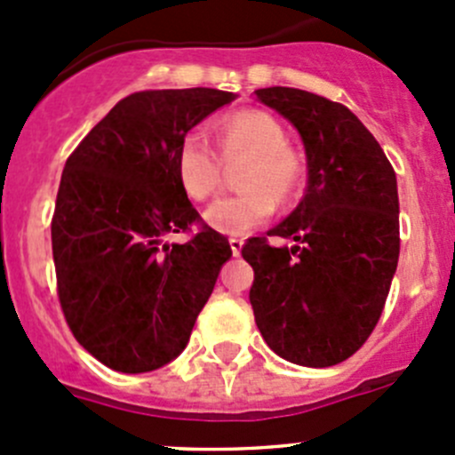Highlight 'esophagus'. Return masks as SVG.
I'll use <instances>...</instances> for the list:
<instances>
[{
  "label": "esophagus",
  "mask_w": 455,
  "mask_h": 455,
  "mask_svg": "<svg viewBox=\"0 0 455 455\" xmlns=\"http://www.w3.org/2000/svg\"><path fill=\"white\" fill-rule=\"evenodd\" d=\"M228 246H231L233 255H240L242 253V246H244V242H242L240 237H231V240H228Z\"/></svg>",
  "instance_id": "1"
}]
</instances>
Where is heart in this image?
Here are the masks:
<instances>
[{
	"label": "heart",
	"instance_id": "b5f03b06",
	"mask_svg": "<svg viewBox=\"0 0 455 455\" xmlns=\"http://www.w3.org/2000/svg\"><path fill=\"white\" fill-rule=\"evenodd\" d=\"M222 160L249 156L240 176L244 191L224 196L204 211V220L224 235H246L288 202L304 180V163L286 145L283 127L261 109H237L218 123ZM200 132H189L178 147L176 167L191 200H206L222 185V163Z\"/></svg>",
	"mask_w": 455,
	"mask_h": 455
}]
</instances>
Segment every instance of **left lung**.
<instances>
[{"label":"left lung","mask_w":455,"mask_h":455,"mask_svg":"<svg viewBox=\"0 0 455 455\" xmlns=\"http://www.w3.org/2000/svg\"><path fill=\"white\" fill-rule=\"evenodd\" d=\"M255 96L297 127L308 160L304 198L266 233L295 246H242L255 270V323L282 359L330 368L368 341L383 313L401 251L396 173L346 105L295 87Z\"/></svg>","instance_id":"8db88e82"}]
</instances>
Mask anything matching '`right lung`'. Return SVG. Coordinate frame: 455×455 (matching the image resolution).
Returning a JSON list of instances; mask_svg holds the SVG:
<instances>
[{
  "mask_svg": "<svg viewBox=\"0 0 455 455\" xmlns=\"http://www.w3.org/2000/svg\"><path fill=\"white\" fill-rule=\"evenodd\" d=\"M233 99L211 87L134 92L66 160L52 215L59 304L108 368L140 374L176 359L233 255L176 167L187 132ZM194 223L185 245L166 242Z\"/></svg>",
  "mask_w": 455,
  "mask_h": 455,
  "instance_id": "obj_1",
  "label": "right lung"
}]
</instances>
